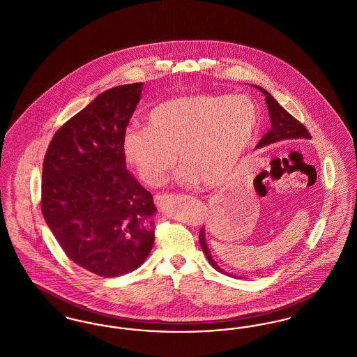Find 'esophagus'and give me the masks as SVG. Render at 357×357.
<instances>
[{"label":"esophagus","mask_w":357,"mask_h":357,"mask_svg":"<svg viewBox=\"0 0 357 357\" xmlns=\"http://www.w3.org/2000/svg\"><path fill=\"white\" fill-rule=\"evenodd\" d=\"M167 199H169V195H167V194L155 195V198H153V201H155V204H162L165 201H167Z\"/></svg>","instance_id":"1"}]
</instances>
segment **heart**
I'll return each mask as SVG.
<instances>
[{
  "label": "heart",
  "mask_w": 357,
  "mask_h": 357,
  "mask_svg": "<svg viewBox=\"0 0 357 357\" xmlns=\"http://www.w3.org/2000/svg\"><path fill=\"white\" fill-rule=\"evenodd\" d=\"M258 109L248 96L197 95L155 107L149 128H130L123 139L127 162L149 186L165 183L176 163L178 183L222 182L237 166L258 130Z\"/></svg>",
  "instance_id": "b5f03b06"
}]
</instances>
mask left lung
I'll use <instances>...</instances> for the list:
<instances>
[{"instance_id":"obj_1","label":"left lung","mask_w":357,"mask_h":357,"mask_svg":"<svg viewBox=\"0 0 357 357\" xmlns=\"http://www.w3.org/2000/svg\"><path fill=\"white\" fill-rule=\"evenodd\" d=\"M257 88L265 95V100H266V105H268L269 116H271V121H272V128L261 137V140L255 146L257 149L269 146V144H273L275 142L312 139V136L309 134V131L306 130L304 124H301L298 120L293 118L285 108H282L278 104V102L273 98L268 91H265L261 86H257ZM199 243H201V248H202V250H204V253L206 255L207 261L210 262V265L220 273L229 274V273L222 271L221 268L217 265V262L214 261L211 253H210V250L207 248V243H206V237H204V227H202L201 231H199ZM229 275L237 277V275H233V274H229Z\"/></svg>"}]
</instances>
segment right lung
I'll use <instances>...</instances> for the list:
<instances>
[{"instance_id":"right-lung-1","label":"right lung","mask_w":357,"mask_h":357,"mask_svg":"<svg viewBox=\"0 0 357 357\" xmlns=\"http://www.w3.org/2000/svg\"><path fill=\"white\" fill-rule=\"evenodd\" d=\"M142 85L104 91L57 130L44 158L45 222L69 259L102 277L135 271L153 249V195L123 149Z\"/></svg>"}]
</instances>
